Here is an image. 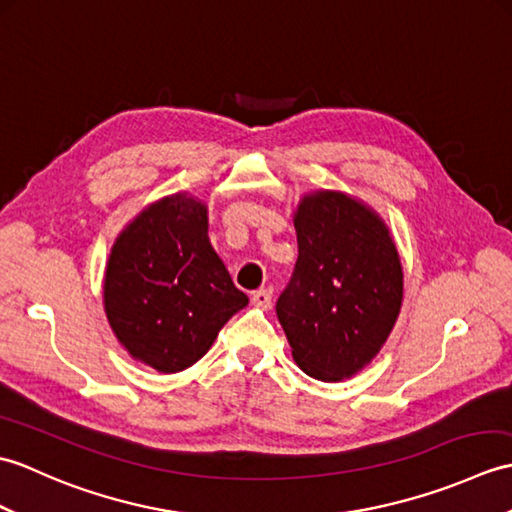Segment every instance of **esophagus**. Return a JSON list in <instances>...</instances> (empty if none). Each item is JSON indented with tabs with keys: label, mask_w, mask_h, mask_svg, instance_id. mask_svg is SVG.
I'll return each mask as SVG.
<instances>
[{
	"label": "esophagus",
	"mask_w": 512,
	"mask_h": 512,
	"mask_svg": "<svg viewBox=\"0 0 512 512\" xmlns=\"http://www.w3.org/2000/svg\"><path fill=\"white\" fill-rule=\"evenodd\" d=\"M250 301H253V306L262 308V310H268L270 303H273V290H270V288L257 290V292H253V297H250Z\"/></svg>",
	"instance_id": "34e87169"
}]
</instances>
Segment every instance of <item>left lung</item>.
Returning <instances> with one entry per match:
<instances>
[{
  "instance_id": "8db88e82",
  "label": "left lung",
  "mask_w": 512,
  "mask_h": 512,
  "mask_svg": "<svg viewBox=\"0 0 512 512\" xmlns=\"http://www.w3.org/2000/svg\"><path fill=\"white\" fill-rule=\"evenodd\" d=\"M299 257L277 317L292 358L323 383L352 378L389 339L402 306V264L389 228L350 193L317 189L295 209Z\"/></svg>"
}]
</instances>
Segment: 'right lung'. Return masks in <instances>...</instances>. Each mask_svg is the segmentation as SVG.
<instances>
[{
	"label": "right lung",
	"instance_id": "right-lung-1",
	"mask_svg": "<svg viewBox=\"0 0 512 512\" xmlns=\"http://www.w3.org/2000/svg\"><path fill=\"white\" fill-rule=\"evenodd\" d=\"M103 306L134 361L178 374L248 306L209 242V209L187 191L147 204L110 250Z\"/></svg>",
	"mask_w": 512,
	"mask_h": 512
}]
</instances>
